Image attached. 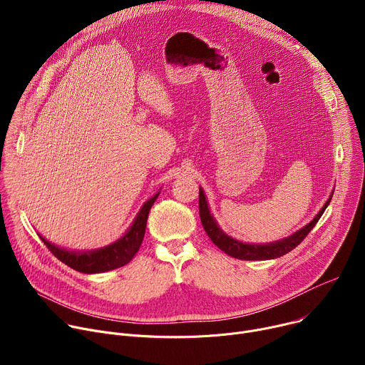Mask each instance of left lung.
<instances>
[{"mask_svg":"<svg viewBox=\"0 0 365 365\" xmlns=\"http://www.w3.org/2000/svg\"><path fill=\"white\" fill-rule=\"evenodd\" d=\"M332 195L334 193H331L329 199L321 207V211L317 214V217L309 224H306L303 228H300L299 231H296L294 234H292L283 240H279L274 242H266V244L242 242V241H238V240L230 237L228 234H225L217 224L215 218L212 217L210 205H207V200H206V196H205V192L202 187H199V215H200V222H202L203 230L206 231L207 237H210L211 241L220 250H222L225 254H228L234 258H238V259H273V258L287 254L289 251L296 248L304 240V237L310 232V230L314 228L317 225V222L321 220L322 214L325 212V210L332 199Z\"/></svg>","mask_w":365,"mask_h":365,"instance_id":"obj_1","label":"left lung"}]
</instances>
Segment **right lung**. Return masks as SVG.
I'll return each instance as SVG.
<instances>
[{
	"mask_svg": "<svg viewBox=\"0 0 365 365\" xmlns=\"http://www.w3.org/2000/svg\"><path fill=\"white\" fill-rule=\"evenodd\" d=\"M160 192L155 193L153 197H150L138 211L137 217L134 218L131 227L125 231V234L114 241L113 244L102 247L98 250H86V251H72L62 247H58L56 244H51L44 237H40V240L46 244V247L51 251L55 257H58L62 263L69 266L71 269L85 273V274H95V273H103L110 272L118 267L125 266L130 263L135 252L140 250V245L144 238L145 225L148 212L151 210L153 203L159 197Z\"/></svg>",
	"mask_w": 365,
	"mask_h": 365,
	"instance_id": "1",
	"label": "right lung"
}]
</instances>
